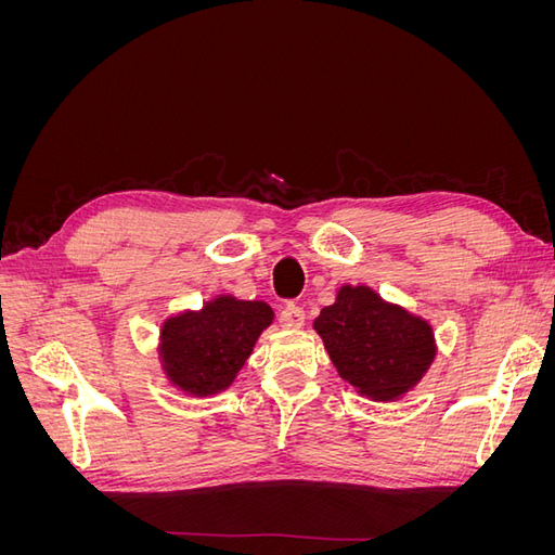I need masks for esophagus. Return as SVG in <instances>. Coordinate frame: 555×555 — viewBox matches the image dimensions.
Here are the masks:
<instances>
[{"instance_id": "obj_1", "label": "esophagus", "mask_w": 555, "mask_h": 555, "mask_svg": "<svg viewBox=\"0 0 555 555\" xmlns=\"http://www.w3.org/2000/svg\"><path fill=\"white\" fill-rule=\"evenodd\" d=\"M280 324L284 328H300L306 324V312L296 304H287L280 310Z\"/></svg>"}]
</instances>
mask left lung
Segmentation results:
<instances>
[{
    "mask_svg": "<svg viewBox=\"0 0 555 555\" xmlns=\"http://www.w3.org/2000/svg\"><path fill=\"white\" fill-rule=\"evenodd\" d=\"M338 375L373 400H398L435 359L433 328L382 300L371 287H345L314 319Z\"/></svg>",
    "mask_w": 555,
    "mask_h": 555,
    "instance_id": "obj_1",
    "label": "left lung"
}]
</instances>
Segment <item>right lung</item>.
<instances>
[{
  "label": "right lung",
  "mask_w": 555,
  "mask_h": 555,
  "mask_svg": "<svg viewBox=\"0 0 555 555\" xmlns=\"http://www.w3.org/2000/svg\"><path fill=\"white\" fill-rule=\"evenodd\" d=\"M271 322L273 310L263 300L233 296H217L198 312L166 319L159 345L164 373L190 396L220 393L236 379Z\"/></svg>",
  "instance_id": "1"
}]
</instances>
